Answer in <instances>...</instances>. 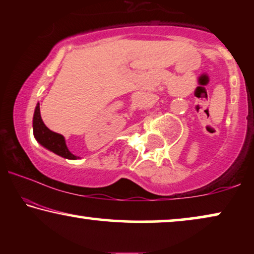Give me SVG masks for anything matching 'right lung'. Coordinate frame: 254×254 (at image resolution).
<instances>
[{
	"label": "right lung",
	"instance_id": "add662e5",
	"mask_svg": "<svg viewBox=\"0 0 254 254\" xmlns=\"http://www.w3.org/2000/svg\"><path fill=\"white\" fill-rule=\"evenodd\" d=\"M33 135L38 143L46 148L54 154L67 159H77L79 157L72 155L65 144L64 135L52 131L50 128L46 127L40 116V105L37 104L36 110L33 114Z\"/></svg>",
	"mask_w": 254,
	"mask_h": 254
}]
</instances>
